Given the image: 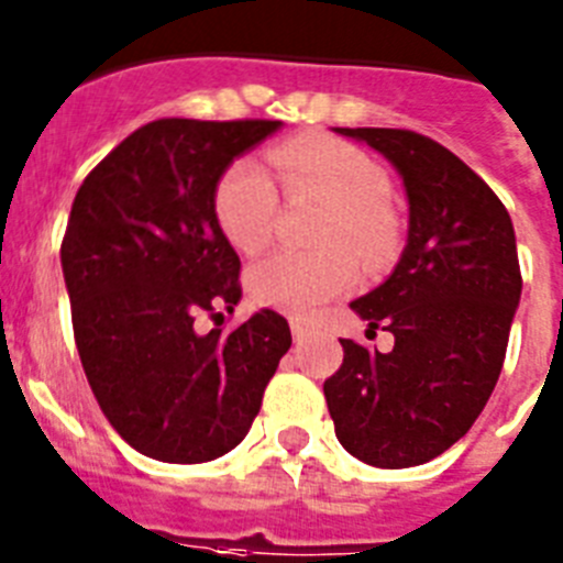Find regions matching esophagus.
Masks as SVG:
<instances>
[{"instance_id":"34e87169","label":"esophagus","mask_w":563,"mask_h":563,"mask_svg":"<svg viewBox=\"0 0 563 563\" xmlns=\"http://www.w3.org/2000/svg\"><path fill=\"white\" fill-rule=\"evenodd\" d=\"M290 329H292V340H296V343H301L303 338H307L309 334V323H303V321H290Z\"/></svg>"}]
</instances>
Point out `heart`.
Returning <instances> with one entry per match:
<instances>
[{"mask_svg": "<svg viewBox=\"0 0 563 563\" xmlns=\"http://www.w3.org/2000/svg\"><path fill=\"white\" fill-rule=\"evenodd\" d=\"M271 164L290 195H318L332 203L321 231V254L276 251L247 271V292L262 307L290 316H316L323 303L360 282L357 256L379 260L394 245V223L385 209L388 175L368 153L340 139L298 136L278 144ZM278 214V189L271 173L254 158L231 164L214 189V218L225 240L245 254L271 242Z\"/></svg>", "mask_w": 563, "mask_h": 563, "instance_id": "heart-1", "label": "heart"}]
</instances>
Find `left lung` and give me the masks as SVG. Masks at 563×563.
<instances>
[{
	"mask_svg": "<svg viewBox=\"0 0 563 563\" xmlns=\"http://www.w3.org/2000/svg\"><path fill=\"white\" fill-rule=\"evenodd\" d=\"M383 153L407 195V245L376 290L352 301L388 354L340 340L323 383L338 441L376 468L432 461L461 441L503 371L522 296L517 236L486 180L443 144L399 128H334Z\"/></svg>",
	"mask_w": 563,
	"mask_h": 563,
	"instance_id": "obj_1",
	"label": "left lung"
}]
</instances>
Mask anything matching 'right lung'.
Segmentation results:
<instances>
[{
	"instance_id": "1",
	"label": "right lung",
	"mask_w": 563,
	"mask_h": 563,
	"mask_svg": "<svg viewBox=\"0 0 563 563\" xmlns=\"http://www.w3.org/2000/svg\"><path fill=\"white\" fill-rule=\"evenodd\" d=\"M278 128L147 122L77 189L60 242L77 354L106 419L142 455L206 463L234 450L290 349L273 309L229 334L195 329L242 296L240 256L214 218L218 180Z\"/></svg>"
}]
</instances>
